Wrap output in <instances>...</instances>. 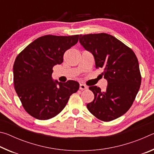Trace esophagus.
<instances>
[{
  "label": "esophagus",
  "instance_id": "esophagus-1",
  "mask_svg": "<svg viewBox=\"0 0 154 154\" xmlns=\"http://www.w3.org/2000/svg\"><path fill=\"white\" fill-rule=\"evenodd\" d=\"M79 89L82 90H87V89H88V87L87 86V85H84V84H82V83H80V85H79Z\"/></svg>",
  "mask_w": 154,
  "mask_h": 154
}]
</instances>
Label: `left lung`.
Wrapping results in <instances>:
<instances>
[{"label":"left lung","mask_w":154,"mask_h":154,"mask_svg":"<svg viewBox=\"0 0 154 154\" xmlns=\"http://www.w3.org/2000/svg\"><path fill=\"white\" fill-rule=\"evenodd\" d=\"M79 42L93 54L96 68H102L107 80L105 91L94 85L89 89L94 94L87 108L96 118L112 121L126 113L139 92L141 75L134 51L125 44L106 33L80 35Z\"/></svg>","instance_id":"left-lung-1"}]
</instances>
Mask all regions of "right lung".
<instances>
[{
    "label": "right lung",
    "mask_w": 154,
    "mask_h": 154,
    "mask_svg": "<svg viewBox=\"0 0 154 154\" xmlns=\"http://www.w3.org/2000/svg\"><path fill=\"white\" fill-rule=\"evenodd\" d=\"M79 35H45L36 38L18 54L14 64L15 92L27 113L46 120L60 113L79 84L52 79L53 67L63 62L65 51L75 45Z\"/></svg>",
    "instance_id": "1"
}]
</instances>
